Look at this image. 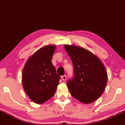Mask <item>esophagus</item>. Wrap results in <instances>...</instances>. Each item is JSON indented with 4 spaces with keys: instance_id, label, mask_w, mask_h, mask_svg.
<instances>
[{
    "instance_id": "obj_1",
    "label": "esophagus",
    "mask_w": 125,
    "mask_h": 125,
    "mask_svg": "<svg viewBox=\"0 0 125 125\" xmlns=\"http://www.w3.org/2000/svg\"><path fill=\"white\" fill-rule=\"evenodd\" d=\"M66 78H67V77H66V75H63L62 76V79L63 81H66Z\"/></svg>"
}]
</instances>
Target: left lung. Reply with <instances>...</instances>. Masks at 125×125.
<instances>
[{"instance_id": "obj_1", "label": "left lung", "mask_w": 125, "mask_h": 125, "mask_svg": "<svg viewBox=\"0 0 125 125\" xmlns=\"http://www.w3.org/2000/svg\"><path fill=\"white\" fill-rule=\"evenodd\" d=\"M74 67V76L67 83L70 94L80 102L89 104L97 100L104 91L107 73L96 55L75 45H64Z\"/></svg>"}]
</instances>
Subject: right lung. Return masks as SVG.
Instances as JSON below:
<instances>
[{
	"label": "right lung",
	"mask_w": 125,
	"mask_h": 125,
	"mask_svg": "<svg viewBox=\"0 0 125 125\" xmlns=\"http://www.w3.org/2000/svg\"><path fill=\"white\" fill-rule=\"evenodd\" d=\"M56 47L47 45L28 59L22 71V85L33 102L42 104L54 95L61 77L52 63Z\"/></svg>",
	"instance_id": "right-lung-1"
}]
</instances>
